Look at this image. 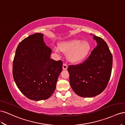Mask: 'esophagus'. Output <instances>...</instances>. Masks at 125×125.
Instances as JSON below:
<instances>
[{
    "label": "esophagus",
    "mask_w": 125,
    "mask_h": 125,
    "mask_svg": "<svg viewBox=\"0 0 125 125\" xmlns=\"http://www.w3.org/2000/svg\"><path fill=\"white\" fill-rule=\"evenodd\" d=\"M67 69V65L66 63H63V70H66Z\"/></svg>",
    "instance_id": "34e87169"
}]
</instances>
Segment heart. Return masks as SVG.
<instances>
[{"label":"heart","mask_w":125,"mask_h":125,"mask_svg":"<svg viewBox=\"0 0 125 125\" xmlns=\"http://www.w3.org/2000/svg\"><path fill=\"white\" fill-rule=\"evenodd\" d=\"M59 49L64 53H67V59L72 63H78L86 59L90 52L91 47L86 41L74 39L62 42L59 44ZM59 50L56 49L58 52Z\"/></svg>","instance_id":"b5f03b06"}]
</instances>
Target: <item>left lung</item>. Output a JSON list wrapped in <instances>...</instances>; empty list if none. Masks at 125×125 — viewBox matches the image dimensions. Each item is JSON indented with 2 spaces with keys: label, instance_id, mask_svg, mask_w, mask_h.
Listing matches in <instances>:
<instances>
[{
  "label": "left lung",
  "instance_id": "left-lung-1",
  "mask_svg": "<svg viewBox=\"0 0 125 125\" xmlns=\"http://www.w3.org/2000/svg\"><path fill=\"white\" fill-rule=\"evenodd\" d=\"M97 45L86 60L70 65V84L75 93L82 97L99 95L107 86L112 73L113 55L103 39L94 35Z\"/></svg>",
  "mask_w": 125,
  "mask_h": 125
}]
</instances>
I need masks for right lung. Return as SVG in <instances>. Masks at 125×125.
I'll return each instance as SVG.
<instances>
[{
	"mask_svg": "<svg viewBox=\"0 0 125 125\" xmlns=\"http://www.w3.org/2000/svg\"><path fill=\"white\" fill-rule=\"evenodd\" d=\"M51 53L43 42V34L40 33L25 38L18 45L13 61V79L30 99H47L55 91L63 62L50 59Z\"/></svg>",
	"mask_w": 125,
	"mask_h": 125,
	"instance_id": "obj_1",
	"label": "right lung"
}]
</instances>
